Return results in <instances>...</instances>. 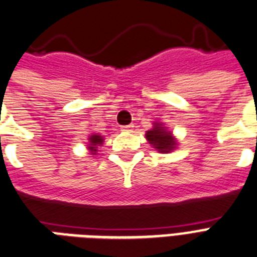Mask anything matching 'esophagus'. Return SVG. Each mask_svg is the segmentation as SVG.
Instances as JSON below:
<instances>
[{
  "mask_svg": "<svg viewBox=\"0 0 257 257\" xmlns=\"http://www.w3.org/2000/svg\"><path fill=\"white\" fill-rule=\"evenodd\" d=\"M133 125H124V126H121V131L122 132H129V131H132Z\"/></svg>",
  "mask_w": 257,
  "mask_h": 257,
  "instance_id": "obj_1",
  "label": "esophagus"
}]
</instances>
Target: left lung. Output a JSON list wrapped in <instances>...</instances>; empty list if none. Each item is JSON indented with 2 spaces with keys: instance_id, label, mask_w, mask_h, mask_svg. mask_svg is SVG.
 <instances>
[{
  "instance_id": "obj_1",
  "label": "left lung",
  "mask_w": 257,
  "mask_h": 257,
  "mask_svg": "<svg viewBox=\"0 0 257 257\" xmlns=\"http://www.w3.org/2000/svg\"><path fill=\"white\" fill-rule=\"evenodd\" d=\"M147 140L160 153H169L176 149L177 141L172 136V132L165 128L161 122H154L153 128L147 132Z\"/></svg>"
}]
</instances>
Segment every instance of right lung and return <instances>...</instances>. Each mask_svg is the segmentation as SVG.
<instances>
[{"label":"right lung","instance_id":"1","mask_svg":"<svg viewBox=\"0 0 257 257\" xmlns=\"http://www.w3.org/2000/svg\"><path fill=\"white\" fill-rule=\"evenodd\" d=\"M103 141H104L103 136H100V135H91V136H89L88 149L91 150V153L96 154V152H97V147H100V145L103 144Z\"/></svg>","mask_w":257,"mask_h":257}]
</instances>
